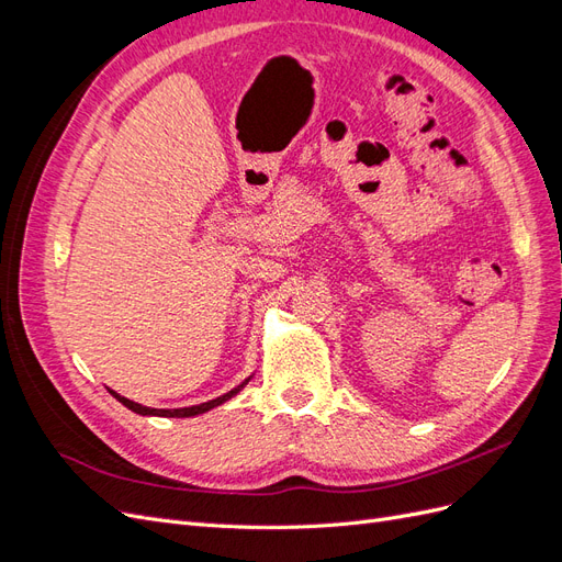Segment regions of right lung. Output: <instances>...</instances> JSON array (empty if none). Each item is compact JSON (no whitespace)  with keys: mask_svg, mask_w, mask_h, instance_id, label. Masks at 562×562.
Returning <instances> with one entry per match:
<instances>
[{"mask_svg":"<svg viewBox=\"0 0 562 562\" xmlns=\"http://www.w3.org/2000/svg\"><path fill=\"white\" fill-rule=\"evenodd\" d=\"M250 380V378H248ZM248 380L246 382H241L239 386L236 389H232V391H227L225 396H217V398H213V401H209V403H201V405H192V407H176V411H159V407H147V405H140V403H135V401H128V398H124V396H119L116 391H112L110 389V394L122 403V405H126L128 411H133V413H138V415H155V417H194V415H201V413H209L211 407H217V405H223L225 401H229L232 396H236L239 394V391L248 384Z\"/></svg>","mask_w":562,"mask_h":562,"instance_id":"obj_1","label":"right lung"}]
</instances>
